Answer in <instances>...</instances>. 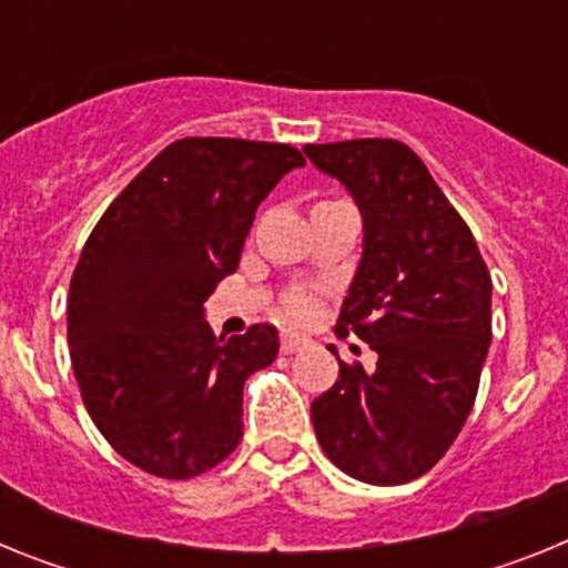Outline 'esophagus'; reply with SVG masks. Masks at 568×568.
Returning <instances> with one entry per match:
<instances>
[{
    "mask_svg": "<svg viewBox=\"0 0 568 568\" xmlns=\"http://www.w3.org/2000/svg\"><path fill=\"white\" fill-rule=\"evenodd\" d=\"M304 346H310L307 335L295 333V329H281V349L284 353H298Z\"/></svg>",
    "mask_w": 568,
    "mask_h": 568,
    "instance_id": "esophagus-1",
    "label": "esophagus"
}]
</instances>
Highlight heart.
Listing matches in <instances>:
<instances>
[{
	"label": "heart",
	"instance_id": "b5f03b06",
	"mask_svg": "<svg viewBox=\"0 0 568 568\" xmlns=\"http://www.w3.org/2000/svg\"><path fill=\"white\" fill-rule=\"evenodd\" d=\"M313 307H315V301L313 295L307 293H295L287 298V315H293V318H304V315L313 313Z\"/></svg>",
	"mask_w": 568,
	"mask_h": 568
}]
</instances>
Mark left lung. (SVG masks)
I'll return each mask as SVG.
<instances>
[{"instance_id":"1","label":"left lung","mask_w":568,"mask_h":568,"mask_svg":"<svg viewBox=\"0 0 568 568\" xmlns=\"http://www.w3.org/2000/svg\"><path fill=\"white\" fill-rule=\"evenodd\" d=\"M304 153L358 204L364 250L338 329L378 355L369 373L338 361V381L310 409L315 438L349 478L406 484L444 458L471 413L491 341L489 270L406 144L353 139Z\"/></svg>"}]
</instances>
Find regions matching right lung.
Masks as SVG:
<instances>
[{"label": "right lung", "mask_w": 568, "mask_h": 568, "mask_svg": "<svg viewBox=\"0 0 568 568\" xmlns=\"http://www.w3.org/2000/svg\"><path fill=\"white\" fill-rule=\"evenodd\" d=\"M304 155L290 144L179 139L104 210L70 278L68 344L82 400L115 453L184 480L239 446L244 381L278 329L219 338L204 301L235 273L255 210Z\"/></svg>", "instance_id": "obj_1"}]
</instances>
